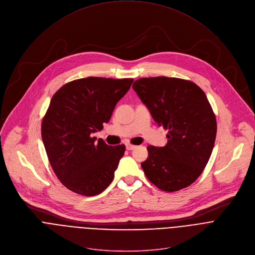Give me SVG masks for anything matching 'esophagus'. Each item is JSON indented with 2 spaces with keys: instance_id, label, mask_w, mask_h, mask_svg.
Listing matches in <instances>:
<instances>
[{
  "instance_id": "1",
  "label": "esophagus",
  "mask_w": 255,
  "mask_h": 255,
  "mask_svg": "<svg viewBox=\"0 0 255 255\" xmlns=\"http://www.w3.org/2000/svg\"><path fill=\"white\" fill-rule=\"evenodd\" d=\"M135 148H136L135 145H132V144H129V143L126 144V149H127V150H134Z\"/></svg>"
}]
</instances>
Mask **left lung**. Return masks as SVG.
<instances>
[{
    "label": "left lung",
    "instance_id": "obj_1",
    "mask_svg": "<svg viewBox=\"0 0 255 255\" xmlns=\"http://www.w3.org/2000/svg\"><path fill=\"white\" fill-rule=\"evenodd\" d=\"M132 88L168 131L165 146L147 147L148 158L141 163L146 177L166 192L189 186L202 173L216 138V119L205 93L191 81L163 76L138 79Z\"/></svg>",
    "mask_w": 255,
    "mask_h": 255
}]
</instances>
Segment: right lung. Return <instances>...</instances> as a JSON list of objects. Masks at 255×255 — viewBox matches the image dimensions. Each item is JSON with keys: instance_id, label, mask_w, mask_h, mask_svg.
Masks as SVG:
<instances>
[{"instance_id": "add662e5", "label": "right lung", "mask_w": 255, "mask_h": 255, "mask_svg": "<svg viewBox=\"0 0 255 255\" xmlns=\"http://www.w3.org/2000/svg\"><path fill=\"white\" fill-rule=\"evenodd\" d=\"M133 79L88 77L62 86L42 121L43 143L53 170L69 190L94 196L112 182L125 145L109 146L91 134L108 123Z\"/></svg>"}]
</instances>
